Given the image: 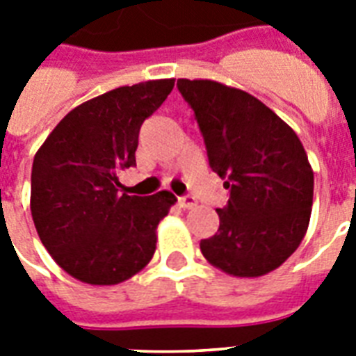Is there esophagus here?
<instances>
[{
  "label": "esophagus",
  "instance_id": "esophagus-1",
  "mask_svg": "<svg viewBox=\"0 0 356 356\" xmlns=\"http://www.w3.org/2000/svg\"><path fill=\"white\" fill-rule=\"evenodd\" d=\"M179 205L183 209H194L197 205V201H195L194 195H183V197H179Z\"/></svg>",
  "mask_w": 356,
  "mask_h": 356
}]
</instances>
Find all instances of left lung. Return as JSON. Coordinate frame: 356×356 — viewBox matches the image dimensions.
Wrapping results in <instances>:
<instances>
[{"label":"left lung","instance_id":"1","mask_svg":"<svg viewBox=\"0 0 356 356\" xmlns=\"http://www.w3.org/2000/svg\"><path fill=\"white\" fill-rule=\"evenodd\" d=\"M197 120L212 172L229 201L201 253L234 277L270 273L299 248L312 212L314 172L298 134L248 92L209 79H177Z\"/></svg>","mask_w":356,"mask_h":356}]
</instances>
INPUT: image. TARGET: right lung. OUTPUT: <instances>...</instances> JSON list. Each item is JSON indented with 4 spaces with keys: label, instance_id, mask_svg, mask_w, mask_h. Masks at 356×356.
<instances>
[{
    "label": "right lung",
    "instance_id": "add662e5",
    "mask_svg": "<svg viewBox=\"0 0 356 356\" xmlns=\"http://www.w3.org/2000/svg\"><path fill=\"white\" fill-rule=\"evenodd\" d=\"M175 79L120 86L70 111L36 151L31 214L53 260L77 281L118 284L153 259L156 227L175 203L168 190L120 194V170L136 166L145 118Z\"/></svg>",
    "mask_w": 356,
    "mask_h": 356
}]
</instances>
